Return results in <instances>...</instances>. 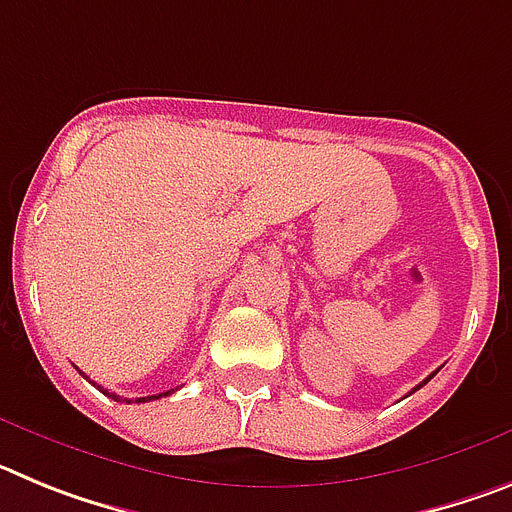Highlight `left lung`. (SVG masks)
Returning <instances> with one entry per match:
<instances>
[{
    "label": "left lung",
    "instance_id": "left-lung-1",
    "mask_svg": "<svg viewBox=\"0 0 512 512\" xmlns=\"http://www.w3.org/2000/svg\"><path fill=\"white\" fill-rule=\"evenodd\" d=\"M433 374H436V372H433ZM433 374H431V377H433ZM431 377H428V379H423V382H420V384H418V387H415V390H420V387H423V384H425V382H431Z\"/></svg>",
    "mask_w": 512,
    "mask_h": 512
}]
</instances>
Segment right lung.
<instances>
[{
  "mask_svg": "<svg viewBox=\"0 0 512 512\" xmlns=\"http://www.w3.org/2000/svg\"><path fill=\"white\" fill-rule=\"evenodd\" d=\"M97 387H99V384H97ZM99 390H102L104 395H107V397H112V400H117V402H133V400H128V397H120V395H115V392H107V390H104V387H99ZM166 395H171V390H169V392H164V395L138 397V400H135V402H148V400H158V397H166Z\"/></svg>",
  "mask_w": 512,
  "mask_h": 512,
  "instance_id": "right-lung-1",
  "label": "right lung"
}]
</instances>
